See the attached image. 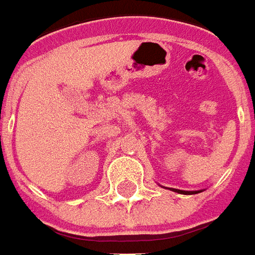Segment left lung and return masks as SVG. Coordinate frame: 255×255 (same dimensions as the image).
Here are the masks:
<instances>
[{
    "label": "left lung",
    "mask_w": 255,
    "mask_h": 255,
    "mask_svg": "<svg viewBox=\"0 0 255 255\" xmlns=\"http://www.w3.org/2000/svg\"><path fill=\"white\" fill-rule=\"evenodd\" d=\"M170 190H173L174 193L186 194V195H190V194H198V193H201V191H183V190H176V188H170Z\"/></svg>",
    "instance_id": "left-lung-1"
}]
</instances>
